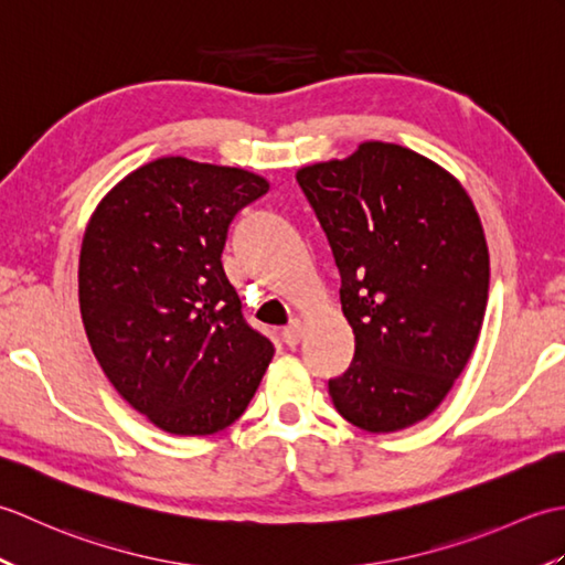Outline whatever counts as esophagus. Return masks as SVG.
I'll return each mask as SVG.
<instances>
[{"instance_id": "1", "label": "esophagus", "mask_w": 565, "mask_h": 565, "mask_svg": "<svg viewBox=\"0 0 565 565\" xmlns=\"http://www.w3.org/2000/svg\"><path fill=\"white\" fill-rule=\"evenodd\" d=\"M281 338H284V342L289 344V347H296L298 342H301V338H303V326H301V320H291L289 326H286V330L281 332Z\"/></svg>"}]
</instances>
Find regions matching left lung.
Returning a JSON list of instances; mask_svg holds the SVG:
<instances>
[{
    "label": "left lung",
    "mask_w": 565,
    "mask_h": 565,
    "mask_svg": "<svg viewBox=\"0 0 565 565\" xmlns=\"http://www.w3.org/2000/svg\"><path fill=\"white\" fill-rule=\"evenodd\" d=\"M296 182L328 235L354 332L330 398L359 429L411 427L447 398L483 326L490 257L473 201L439 164L379 140Z\"/></svg>",
    "instance_id": "obj_1"
}]
</instances>
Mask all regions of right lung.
<instances>
[{
  "instance_id": "right-lung-1",
  "label": "right lung",
  "mask_w": 565,
  "mask_h": 565,
  "mask_svg": "<svg viewBox=\"0 0 565 565\" xmlns=\"http://www.w3.org/2000/svg\"><path fill=\"white\" fill-rule=\"evenodd\" d=\"M267 191L239 167L160 158L121 179L84 231L92 352L118 395L170 435L233 425L274 356L221 262L233 218Z\"/></svg>"
}]
</instances>
